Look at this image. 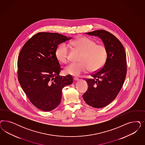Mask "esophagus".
Masks as SVG:
<instances>
[{"mask_svg": "<svg viewBox=\"0 0 145 145\" xmlns=\"http://www.w3.org/2000/svg\"><path fill=\"white\" fill-rule=\"evenodd\" d=\"M74 80H75V81H77V80H79V78H77V77H74Z\"/></svg>", "mask_w": 145, "mask_h": 145, "instance_id": "esophagus-1", "label": "esophagus"}]
</instances>
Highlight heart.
I'll return each mask as SVG.
<instances>
[{
  "mask_svg": "<svg viewBox=\"0 0 145 145\" xmlns=\"http://www.w3.org/2000/svg\"><path fill=\"white\" fill-rule=\"evenodd\" d=\"M74 48L82 52L80 63H71L66 66V74L78 76L85 72L89 69L91 71L99 70L105 65L107 57V50L105 46L97 44L93 40L83 37L76 39L70 42ZM69 49L65 44H61L57 47L56 56L57 60L62 63L69 60Z\"/></svg>",
  "mask_w": 145,
  "mask_h": 145,
  "instance_id": "1",
  "label": "heart"
}]
</instances>
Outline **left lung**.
<instances>
[{"instance_id": "1", "label": "left lung", "mask_w": 145, "mask_h": 145, "mask_svg": "<svg viewBox=\"0 0 145 145\" xmlns=\"http://www.w3.org/2000/svg\"><path fill=\"white\" fill-rule=\"evenodd\" d=\"M85 33L100 38L107 50L103 68L92 74V78H84L88 85L83 95L84 101L92 107L100 108L116 98L124 84L127 71L126 53L121 42L108 31L98 30Z\"/></svg>"}]
</instances>
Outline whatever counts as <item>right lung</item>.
I'll return each instance as SVG.
<instances>
[{"instance_id":"1","label":"right lung","mask_w":145,"mask_h":145,"mask_svg":"<svg viewBox=\"0 0 145 145\" xmlns=\"http://www.w3.org/2000/svg\"><path fill=\"white\" fill-rule=\"evenodd\" d=\"M71 38L58 33H38L25 43L19 54V83L30 101L41 110L57 107L62 89L73 82L71 75H59L61 68L56 56L58 45Z\"/></svg>"}]
</instances>
